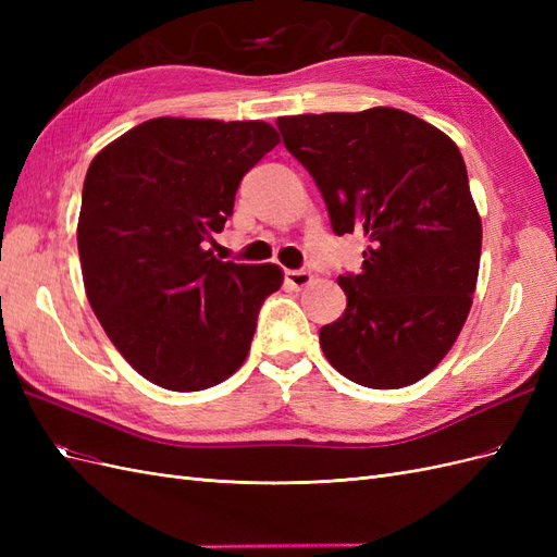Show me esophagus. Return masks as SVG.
Returning <instances> with one entry per match:
<instances>
[{"mask_svg": "<svg viewBox=\"0 0 557 557\" xmlns=\"http://www.w3.org/2000/svg\"><path fill=\"white\" fill-rule=\"evenodd\" d=\"M311 278L313 276L309 272H301V269H288V272H285V283L293 285L295 290L307 288V285L311 283Z\"/></svg>", "mask_w": 557, "mask_h": 557, "instance_id": "1", "label": "esophagus"}]
</instances>
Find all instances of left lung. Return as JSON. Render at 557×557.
<instances>
[{
  "label": "left lung",
  "mask_w": 557,
  "mask_h": 557,
  "mask_svg": "<svg viewBox=\"0 0 557 557\" xmlns=\"http://www.w3.org/2000/svg\"><path fill=\"white\" fill-rule=\"evenodd\" d=\"M276 125L313 176L334 234L369 239L360 274L336 278L348 305L320 327L325 358L376 391L428 376L458 339L479 278L481 218L460 148L391 107Z\"/></svg>",
  "instance_id": "8db88e82"
}]
</instances>
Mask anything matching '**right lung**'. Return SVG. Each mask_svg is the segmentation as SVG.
I'll use <instances>...</instances> for the list:
<instances>
[{
    "mask_svg": "<svg viewBox=\"0 0 557 557\" xmlns=\"http://www.w3.org/2000/svg\"><path fill=\"white\" fill-rule=\"evenodd\" d=\"M278 141L262 121L153 117L90 162L76 230L83 283L111 344L150 383L195 393L244 364L283 272L221 262L207 242Z\"/></svg>",
    "mask_w": 557,
    "mask_h": 557,
    "instance_id": "1",
    "label": "right lung"
}]
</instances>
